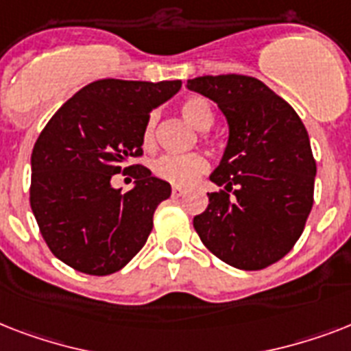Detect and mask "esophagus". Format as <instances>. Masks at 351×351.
Segmentation results:
<instances>
[{
    "label": "esophagus",
    "instance_id": "obj_1",
    "mask_svg": "<svg viewBox=\"0 0 351 351\" xmlns=\"http://www.w3.org/2000/svg\"><path fill=\"white\" fill-rule=\"evenodd\" d=\"M171 193H173V197H182V195L186 193V189H184V187L175 186V187H173V189H171Z\"/></svg>",
    "mask_w": 351,
    "mask_h": 351
}]
</instances>
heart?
Listing matches in <instances>:
<instances>
[{"label": "heart", "mask_w": 351, "mask_h": 351, "mask_svg": "<svg viewBox=\"0 0 351 351\" xmlns=\"http://www.w3.org/2000/svg\"><path fill=\"white\" fill-rule=\"evenodd\" d=\"M182 117L198 131H208L213 125V111L208 101L200 96H189L182 101ZM142 143L145 149L154 145V114L147 118L142 132ZM208 169V160L202 154H165L153 162V173L173 186H191L198 176Z\"/></svg>", "instance_id": "1"}]
</instances>
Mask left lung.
Segmentation results:
<instances>
[{
    "label": "left lung",
    "instance_id": "left-lung-1",
    "mask_svg": "<svg viewBox=\"0 0 351 351\" xmlns=\"http://www.w3.org/2000/svg\"><path fill=\"white\" fill-rule=\"evenodd\" d=\"M186 87L213 100L230 127L222 160L209 176L224 189L208 193L209 206L193 226L226 264L271 266L299 240L313 206L317 165L304 123L251 76H198Z\"/></svg>",
    "mask_w": 351,
    "mask_h": 351
}]
</instances>
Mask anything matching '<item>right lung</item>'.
Here are the masks:
<instances>
[{"instance_id": "right-lung-1", "label": "right lung", "mask_w": 351, "mask_h": 351, "mask_svg": "<svg viewBox=\"0 0 351 351\" xmlns=\"http://www.w3.org/2000/svg\"><path fill=\"white\" fill-rule=\"evenodd\" d=\"M173 82L98 80L63 104L36 140L30 156V208L52 255L87 275H111L147 242L169 182L143 165L149 112L180 90ZM136 169L135 187L110 186L120 170Z\"/></svg>"}]
</instances>
